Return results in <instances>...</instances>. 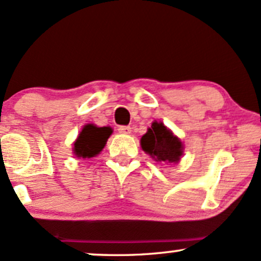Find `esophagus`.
<instances>
[{
  "label": "esophagus",
  "instance_id": "obj_1",
  "mask_svg": "<svg viewBox=\"0 0 261 261\" xmlns=\"http://www.w3.org/2000/svg\"><path fill=\"white\" fill-rule=\"evenodd\" d=\"M119 133L122 135H130L131 134V127L130 126H119Z\"/></svg>",
  "mask_w": 261,
  "mask_h": 261
}]
</instances>
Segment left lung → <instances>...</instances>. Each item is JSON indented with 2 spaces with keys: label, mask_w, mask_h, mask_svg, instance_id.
I'll return each instance as SVG.
<instances>
[{
  "label": "left lung",
  "mask_w": 261,
  "mask_h": 261,
  "mask_svg": "<svg viewBox=\"0 0 261 261\" xmlns=\"http://www.w3.org/2000/svg\"><path fill=\"white\" fill-rule=\"evenodd\" d=\"M141 147L154 161L178 163L182 155V142L163 122L153 121L147 133L141 137Z\"/></svg>",
  "instance_id": "1"
}]
</instances>
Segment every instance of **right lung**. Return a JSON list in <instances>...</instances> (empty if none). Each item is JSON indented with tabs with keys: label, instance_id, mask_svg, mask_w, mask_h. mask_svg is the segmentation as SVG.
Masks as SVG:
<instances>
[{
	"label": "right lung",
	"instance_id": "right-lung-1",
	"mask_svg": "<svg viewBox=\"0 0 261 261\" xmlns=\"http://www.w3.org/2000/svg\"><path fill=\"white\" fill-rule=\"evenodd\" d=\"M112 127H98L87 124L73 142V153L79 158H92L99 154L112 135Z\"/></svg>",
	"mask_w": 261,
	"mask_h": 261
}]
</instances>
